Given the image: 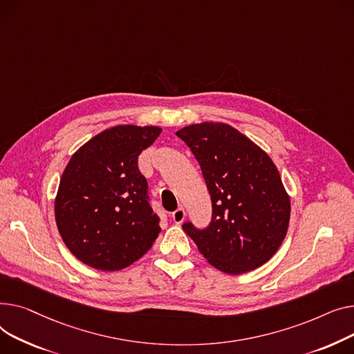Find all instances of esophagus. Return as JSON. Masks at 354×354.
Returning <instances> with one entry per match:
<instances>
[{
  "mask_svg": "<svg viewBox=\"0 0 354 354\" xmlns=\"http://www.w3.org/2000/svg\"><path fill=\"white\" fill-rule=\"evenodd\" d=\"M171 218H173V221H174L176 224H181V223L184 221V218H185V210L183 209V207H178V209H177L176 212H173Z\"/></svg>",
  "mask_w": 354,
  "mask_h": 354,
  "instance_id": "34e87169",
  "label": "esophagus"
}]
</instances>
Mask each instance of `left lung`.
Masks as SVG:
<instances>
[{"mask_svg": "<svg viewBox=\"0 0 354 354\" xmlns=\"http://www.w3.org/2000/svg\"><path fill=\"white\" fill-rule=\"evenodd\" d=\"M176 134L198 161L213 205L207 228L189 221L183 230L223 273L263 266L279 250L290 221V198L274 162L224 122L192 124Z\"/></svg>", "mask_w": 354, "mask_h": 354, "instance_id": "1", "label": "left lung"}]
</instances>
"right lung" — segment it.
Listing matches in <instances>:
<instances>
[{"label": "right lung", "mask_w": 354, "mask_h": 354, "mask_svg": "<svg viewBox=\"0 0 354 354\" xmlns=\"http://www.w3.org/2000/svg\"><path fill=\"white\" fill-rule=\"evenodd\" d=\"M154 126H117L93 137L70 158L55 197V223L84 264L115 272L147 253L161 228L150 205L138 156L156 141Z\"/></svg>", "instance_id": "obj_1"}]
</instances>
